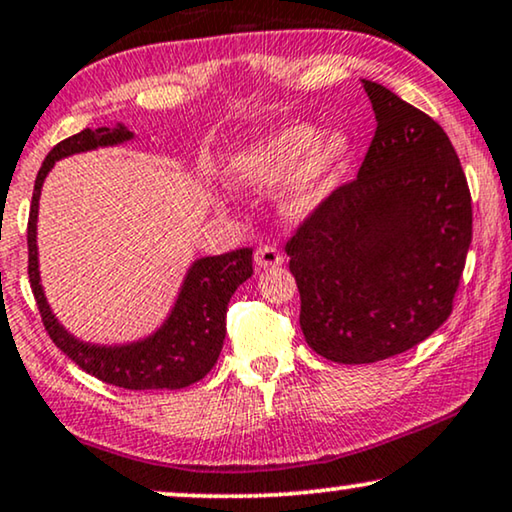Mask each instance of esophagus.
<instances>
[{
	"instance_id": "34e87169",
	"label": "esophagus",
	"mask_w": 512,
	"mask_h": 512,
	"mask_svg": "<svg viewBox=\"0 0 512 512\" xmlns=\"http://www.w3.org/2000/svg\"><path fill=\"white\" fill-rule=\"evenodd\" d=\"M283 252L276 248V245H260V248L255 250V267L257 269H271V267H281L283 264Z\"/></svg>"
}]
</instances>
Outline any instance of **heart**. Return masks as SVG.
Instances as JSON below:
<instances>
[{
    "label": "heart",
    "mask_w": 512,
    "mask_h": 512,
    "mask_svg": "<svg viewBox=\"0 0 512 512\" xmlns=\"http://www.w3.org/2000/svg\"><path fill=\"white\" fill-rule=\"evenodd\" d=\"M351 140L309 124H292L231 156L227 173L241 185H276L295 175V208L304 210L323 194L327 182L346 166Z\"/></svg>",
    "instance_id": "1"
}]
</instances>
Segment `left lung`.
I'll return each instance as SVG.
<instances>
[{
  "label": "left lung",
  "mask_w": 512,
  "mask_h": 512,
  "mask_svg": "<svg viewBox=\"0 0 512 512\" xmlns=\"http://www.w3.org/2000/svg\"><path fill=\"white\" fill-rule=\"evenodd\" d=\"M377 131L358 177L332 189L285 243L306 344L363 365L424 342L449 318L473 238V203L447 133L365 81Z\"/></svg>",
  "instance_id": "obj_1"
}]
</instances>
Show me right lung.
<instances>
[{
    "instance_id": "1",
    "label": "right lung",
    "mask_w": 512,
    "mask_h": 512,
    "mask_svg": "<svg viewBox=\"0 0 512 512\" xmlns=\"http://www.w3.org/2000/svg\"><path fill=\"white\" fill-rule=\"evenodd\" d=\"M133 133L124 126L84 128V131L58 142L46 156L34 180V192L27 217V276L42 316L44 330L51 342L81 370L93 374L105 384L128 388V391H175L192 386L213 370L220 358L224 335H227V306L238 285L252 276V248H238L224 255L203 257L189 269L180 297L166 325L145 342L128 346H91L67 335L46 304L39 285L37 264V208L42 182L53 163L63 156L86 152V149L119 145L131 140Z\"/></svg>"
}]
</instances>
